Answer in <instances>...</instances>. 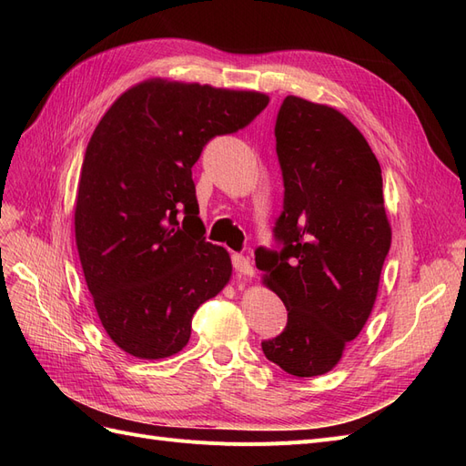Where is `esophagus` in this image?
<instances>
[{"label": "esophagus", "mask_w": 466, "mask_h": 466, "mask_svg": "<svg viewBox=\"0 0 466 466\" xmlns=\"http://www.w3.org/2000/svg\"><path fill=\"white\" fill-rule=\"evenodd\" d=\"M233 268L235 272L241 276H247V278L255 276V266H252V262L243 255H233Z\"/></svg>", "instance_id": "1"}]
</instances>
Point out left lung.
Listing matches in <instances>:
<instances>
[{
    "instance_id": "obj_1",
    "label": "left lung",
    "mask_w": 466,
    "mask_h": 466,
    "mask_svg": "<svg viewBox=\"0 0 466 466\" xmlns=\"http://www.w3.org/2000/svg\"><path fill=\"white\" fill-rule=\"evenodd\" d=\"M284 211L281 252L257 250L262 281L288 309L264 356L295 377L336 368L368 322L390 248L383 177L368 139L340 110L288 95L276 120Z\"/></svg>"
}]
</instances>
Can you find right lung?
<instances>
[{
  "instance_id": "1",
  "label": "right lung",
  "mask_w": 466,
  "mask_h": 466,
  "mask_svg": "<svg viewBox=\"0 0 466 466\" xmlns=\"http://www.w3.org/2000/svg\"><path fill=\"white\" fill-rule=\"evenodd\" d=\"M268 103L258 91L153 77L98 120L81 165L76 245L96 315L126 354H178L196 309L229 284L231 257L206 241L192 167L211 137L245 128Z\"/></svg>"
}]
</instances>
